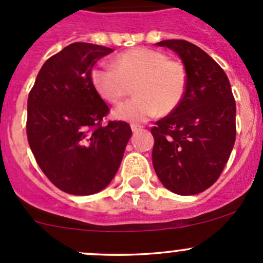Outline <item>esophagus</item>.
<instances>
[{"label":"esophagus","instance_id":"esophagus-1","mask_svg":"<svg viewBox=\"0 0 263 263\" xmlns=\"http://www.w3.org/2000/svg\"><path fill=\"white\" fill-rule=\"evenodd\" d=\"M131 129L132 132H137L140 129H142V126H140V124H131Z\"/></svg>","mask_w":263,"mask_h":263}]
</instances>
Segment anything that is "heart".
I'll return each mask as SVG.
<instances>
[{
    "label": "heart",
    "mask_w": 263,
    "mask_h": 263,
    "mask_svg": "<svg viewBox=\"0 0 263 263\" xmlns=\"http://www.w3.org/2000/svg\"><path fill=\"white\" fill-rule=\"evenodd\" d=\"M113 68L95 67L91 84L110 104H119L131 86L136 97L116 108L113 116L127 122H145L158 113L169 115L181 104L187 89V72L179 61L160 50L132 48L113 60Z\"/></svg>",
    "instance_id": "heart-1"
}]
</instances>
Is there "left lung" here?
<instances>
[{"label": "left lung", "mask_w": 263, "mask_h": 263, "mask_svg": "<svg viewBox=\"0 0 263 263\" xmlns=\"http://www.w3.org/2000/svg\"><path fill=\"white\" fill-rule=\"evenodd\" d=\"M177 53L187 72L181 104L155 122L153 164L177 195L203 192L224 171L235 142V100L224 70L202 49L181 39L156 43Z\"/></svg>", "instance_id": "left-lung-1"}]
</instances>
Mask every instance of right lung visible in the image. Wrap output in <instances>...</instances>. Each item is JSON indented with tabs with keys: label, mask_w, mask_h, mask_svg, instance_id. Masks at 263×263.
<instances>
[{
	"label": "right lung",
	"mask_w": 263,
	"mask_h": 263,
	"mask_svg": "<svg viewBox=\"0 0 263 263\" xmlns=\"http://www.w3.org/2000/svg\"><path fill=\"white\" fill-rule=\"evenodd\" d=\"M108 47L72 43L44 62L28 98L26 136L47 178L70 195H92L116 176L131 127L103 119L109 113L91 84Z\"/></svg>",
	"instance_id": "add662e5"
}]
</instances>
